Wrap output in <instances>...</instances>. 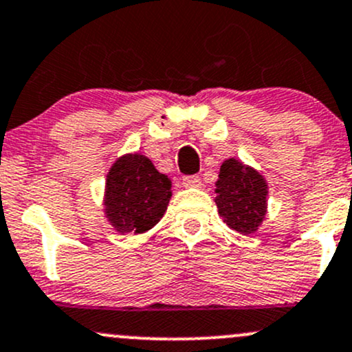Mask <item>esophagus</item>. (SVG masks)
<instances>
[{
  "instance_id": "obj_1",
  "label": "esophagus",
  "mask_w": 352,
  "mask_h": 352,
  "mask_svg": "<svg viewBox=\"0 0 352 352\" xmlns=\"http://www.w3.org/2000/svg\"><path fill=\"white\" fill-rule=\"evenodd\" d=\"M182 184L185 187H200L202 180H200L199 175H185L182 179Z\"/></svg>"
}]
</instances>
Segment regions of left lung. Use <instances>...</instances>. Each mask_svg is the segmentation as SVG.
<instances>
[{
  "label": "left lung",
  "instance_id": "8db88e82",
  "mask_svg": "<svg viewBox=\"0 0 352 352\" xmlns=\"http://www.w3.org/2000/svg\"><path fill=\"white\" fill-rule=\"evenodd\" d=\"M215 185V204L223 222L241 234L256 232L267 208V185L262 175L242 162L229 158L220 167Z\"/></svg>",
  "mask_w": 352,
  "mask_h": 352
}]
</instances>
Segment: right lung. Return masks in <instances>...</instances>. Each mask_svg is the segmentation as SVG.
<instances>
[{
	"instance_id": "right-lung-1",
	"label": "right lung",
	"mask_w": 352,
	"mask_h": 352,
	"mask_svg": "<svg viewBox=\"0 0 352 352\" xmlns=\"http://www.w3.org/2000/svg\"><path fill=\"white\" fill-rule=\"evenodd\" d=\"M170 180L144 155L118 158L107 175L105 212L118 232L142 234L167 210Z\"/></svg>"
}]
</instances>
